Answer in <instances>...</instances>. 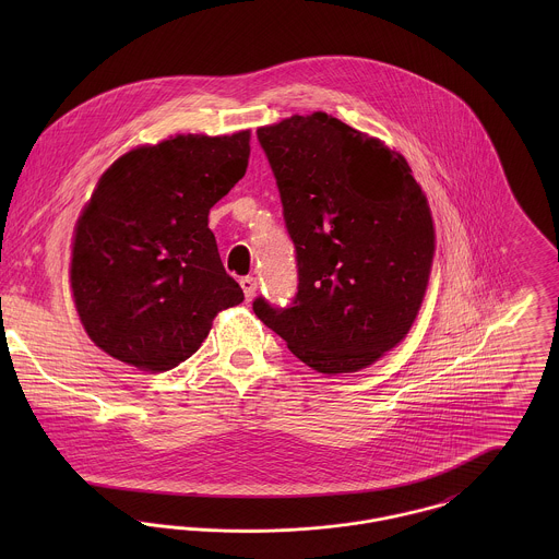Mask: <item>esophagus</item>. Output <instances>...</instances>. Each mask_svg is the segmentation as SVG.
<instances>
[{
    "label": "esophagus",
    "instance_id": "34e87169",
    "mask_svg": "<svg viewBox=\"0 0 559 559\" xmlns=\"http://www.w3.org/2000/svg\"><path fill=\"white\" fill-rule=\"evenodd\" d=\"M240 288H242V293H245V299H247V301H251V299L255 297V288H258L255 277H251V275L240 277Z\"/></svg>",
    "mask_w": 559,
    "mask_h": 559
}]
</instances>
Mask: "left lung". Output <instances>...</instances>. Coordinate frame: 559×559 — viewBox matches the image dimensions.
Segmentation results:
<instances>
[{"mask_svg":"<svg viewBox=\"0 0 559 559\" xmlns=\"http://www.w3.org/2000/svg\"><path fill=\"white\" fill-rule=\"evenodd\" d=\"M297 251L290 306L253 312L322 374L372 366L408 333L435 255L428 200L406 159L324 111L260 127Z\"/></svg>","mask_w":559,"mask_h":559,"instance_id":"8db88e82","label":"left lung"}]
</instances>
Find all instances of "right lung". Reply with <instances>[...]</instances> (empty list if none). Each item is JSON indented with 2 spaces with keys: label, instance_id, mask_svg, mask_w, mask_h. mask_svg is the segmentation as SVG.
I'll use <instances>...</instances> for the list:
<instances>
[{
  "label": "right lung",
  "instance_id": "right-lung-1",
  "mask_svg": "<svg viewBox=\"0 0 559 559\" xmlns=\"http://www.w3.org/2000/svg\"><path fill=\"white\" fill-rule=\"evenodd\" d=\"M249 138L176 135L133 148L100 176L71 258L75 308L100 350L144 372L171 370L245 299L209 213L245 176Z\"/></svg>",
  "mask_w": 559,
  "mask_h": 559
}]
</instances>
